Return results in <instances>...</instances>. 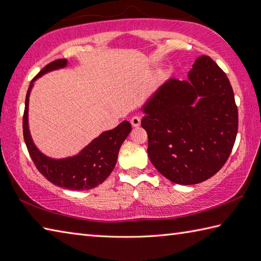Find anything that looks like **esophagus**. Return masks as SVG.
<instances>
[{"label":"esophagus","instance_id":"obj_1","mask_svg":"<svg viewBox=\"0 0 261 261\" xmlns=\"http://www.w3.org/2000/svg\"><path fill=\"white\" fill-rule=\"evenodd\" d=\"M131 124H132V126H139L140 125V123H141V119L139 118V116H134V118L131 119Z\"/></svg>","mask_w":261,"mask_h":261}]
</instances>
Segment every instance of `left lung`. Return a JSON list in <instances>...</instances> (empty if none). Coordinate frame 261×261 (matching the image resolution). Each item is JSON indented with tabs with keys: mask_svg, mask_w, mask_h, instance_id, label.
Masks as SVG:
<instances>
[{
	"mask_svg": "<svg viewBox=\"0 0 261 261\" xmlns=\"http://www.w3.org/2000/svg\"><path fill=\"white\" fill-rule=\"evenodd\" d=\"M142 111L149 159L170 181L198 184L228 160L238 109L229 79L211 57H198L188 80L166 81Z\"/></svg>",
	"mask_w": 261,
	"mask_h": 261,
	"instance_id": "left-lung-1",
	"label": "left lung"
}]
</instances>
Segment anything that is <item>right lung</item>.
Returning a JSON list of instances; mask_svg holds the SVG:
<instances>
[{
    "label": "right lung",
    "mask_w": 261,
    "mask_h": 261,
    "mask_svg": "<svg viewBox=\"0 0 261 261\" xmlns=\"http://www.w3.org/2000/svg\"><path fill=\"white\" fill-rule=\"evenodd\" d=\"M67 66L66 59H57L45 66L32 80L25 96L23 113V138L33 164L43 177L59 187L73 191L91 190L98 186L112 173L120 147L131 131V124L123 121L112 130L105 131L74 157L53 159L38 150L33 143L28 125V105L31 87L38 77L50 70Z\"/></svg>",
    "instance_id": "obj_1"
}]
</instances>
